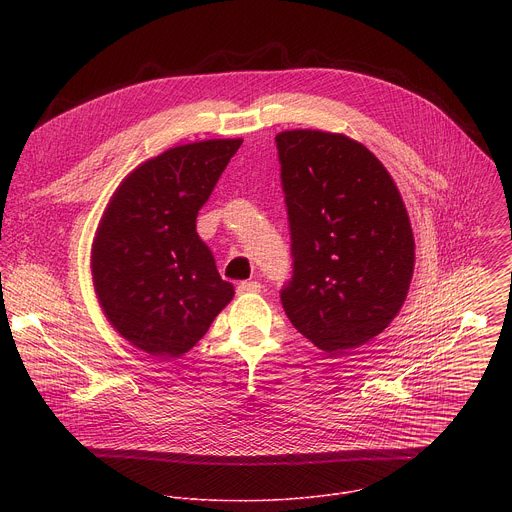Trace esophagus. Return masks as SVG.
Wrapping results in <instances>:
<instances>
[{
	"mask_svg": "<svg viewBox=\"0 0 512 512\" xmlns=\"http://www.w3.org/2000/svg\"><path fill=\"white\" fill-rule=\"evenodd\" d=\"M237 291H239V294H259L261 283L259 281H241Z\"/></svg>",
	"mask_w": 512,
	"mask_h": 512,
	"instance_id": "34e87169",
	"label": "esophagus"
}]
</instances>
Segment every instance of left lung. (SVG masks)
<instances>
[{
    "mask_svg": "<svg viewBox=\"0 0 512 512\" xmlns=\"http://www.w3.org/2000/svg\"><path fill=\"white\" fill-rule=\"evenodd\" d=\"M294 275L281 304L300 334L342 356L401 312L415 239L401 192L360 141L320 129L275 135Z\"/></svg>",
    "mask_w": 512,
    "mask_h": 512,
    "instance_id": "left-lung-1",
    "label": "left lung"
}]
</instances>
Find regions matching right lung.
Masks as SVG:
<instances>
[{"label":"right lung","mask_w":512,"mask_h":512,"mask_svg":"<svg viewBox=\"0 0 512 512\" xmlns=\"http://www.w3.org/2000/svg\"><path fill=\"white\" fill-rule=\"evenodd\" d=\"M243 139L176 145L131 170L99 221L91 273L99 306L131 346L186 354L235 296L196 233V216Z\"/></svg>","instance_id":"right-lung-1"}]
</instances>
